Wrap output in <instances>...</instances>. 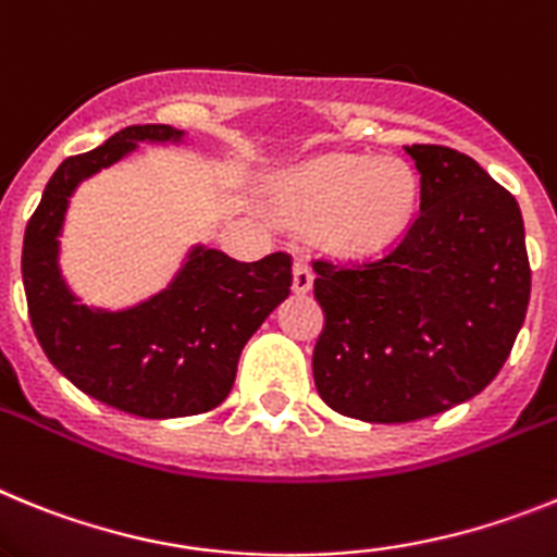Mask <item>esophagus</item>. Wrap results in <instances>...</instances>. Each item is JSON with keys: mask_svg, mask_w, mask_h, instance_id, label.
<instances>
[{"mask_svg": "<svg viewBox=\"0 0 557 557\" xmlns=\"http://www.w3.org/2000/svg\"><path fill=\"white\" fill-rule=\"evenodd\" d=\"M311 285H313L311 265H308L302 258H297L294 260V292L306 294V292H311Z\"/></svg>", "mask_w": 557, "mask_h": 557, "instance_id": "1", "label": "esophagus"}]
</instances>
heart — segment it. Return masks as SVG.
<instances>
[{
  "label": "heart",
  "instance_id": "obj_1",
  "mask_svg": "<svg viewBox=\"0 0 557 557\" xmlns=\"http://www.w3.org/2000/svg\"><path fill=\"white\" fill-rule=\"evenodd\" d=\"M418 182L400 159L331 153L272 182V205L288 224H317L338 255H367L398 235L414 210Z\"/></svg>",
  "mask_w": 557,
  "mask_h": 557
}]
</instances>
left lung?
Returning <instances> with one entry per match:
<instances>
[{"label":"left lung","mask_w":557,"mask_h":557,"mask_svg":"<svg viewBox=\"0 0 557 557\" xmlns=\"http://www.w3.org/2000/svg\"><path fill=\"white\" fill-rule=\"evenodd\" d=\"M420 212L364 263L313 260L325 327L313 381L333 412L370 423L432 418L482 393L512 350L530 302L519 201L468 153L404 145Z\"/></svg>","instance_id":"obj_1"}]
</instances>
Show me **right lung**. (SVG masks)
Here are the masks:
<instances>
[{
	"instance_id": "obj_1",
	"label": "right lung",
	"mask_w": 557,
	"mask_h": 557,
	"mask_svg": "<svg viewBox=\"0 0 557 557\" xmlns=\"http://www.w3.org/2000/svg\"><path fill=\"white\" fill-rule=\"evenodd\" d=\"M171 125H128L95 151L58 164L27 221L22 280L38 345L81 393L139 418L210 412L230 395L251 333L292 292V255L238 263L224 251L193 249L162 294L128 311L77 306L58 272V232L77 182L109 168L137 143H168Z\"/></svg>"
}]
</instances>
